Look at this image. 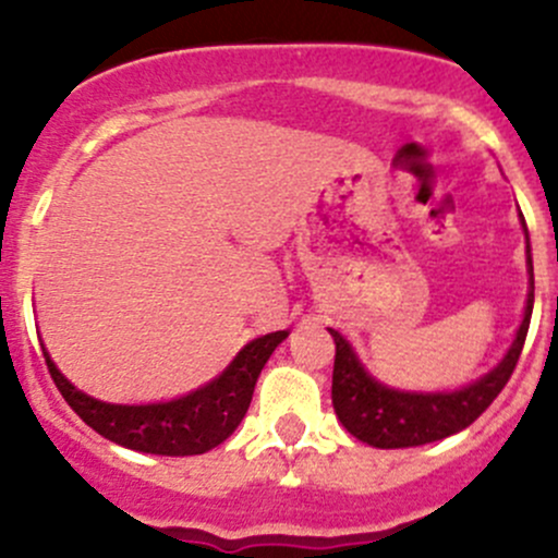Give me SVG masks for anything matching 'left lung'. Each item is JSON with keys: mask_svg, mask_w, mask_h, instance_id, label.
<instances>
[{"mask_svg": "<svg viewBox=\"0 0 558 558\" xmlns=\"http://www.w3.org/2000/svg\"><path fill=\"white\" fill-rule=\"evenodd\" d=\"M523 229H526V223H523ZM526 267V311H523V320L519 331H515L513 345L492 373L483 375L475 384L459 388V391H397V388L378 384L362 367L345 337L340 331L329 329L337 345L335 373H331V404H335L340 424L356 440L367 442L373 448H415L466 429L499 397L523 351V340H526L529 318H532L534 307V267L532 253H529V238Z\"/></svg>", "mask_w": 558, "mask_h": 558, "instance_id": "1", "label": "left lung"}]
</instances>
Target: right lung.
Instances as JSON below:
<instances>
[{"label": "right lung", "instance_id": "add662e5", "mask_svg": "<svg viewBox=\"0 0 558 558\" xmlns=\"http://www.w3.org/2000/svg\"><path fill=\"white\" fill-rule=\"evenodd\" d=\"M289 331L256 337L247 342L234 362L207 386L159 404H110L77 391L50 362L45 364L61 397L94 432L123 448L159 456H196L221 446L245 418L258 373Z\"/></svg>", "mask_w": 558, "mask_h": 558}]
</instances>
